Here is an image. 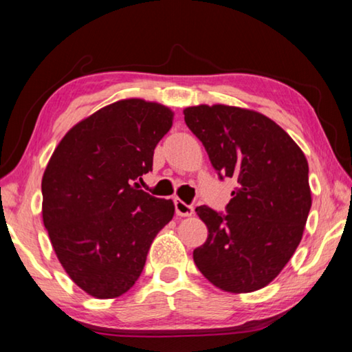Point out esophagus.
Listing matches in <instances>:
<instances>
[{
  "mask_svg": "<svg viewBox=\"0 0 352 352\" xmlns=\"http://www.w3.org/2000/svg\"><path fill=\"white\" fill-rule=\"evenodd\" d=\"M175 212H177V216H192V212H194V206L192 205H188V204H184L183 200H180V199H175Z\"/></svg>",
  "mask_w": 352,
  "mask_h": 352,
  "instance_id": "34e87169",
  "label": "esophagus"
}]
</instances>
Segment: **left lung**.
<instances>
[{"instance_id": "left-lung-1", "label": "left lung", "mask_w": 352, "mask_h": 352, "mask_svg": "<svg viewBox=\"0 0 352 352\" xmlns=\"http://www.w3.org/2000/svg\"><path fill=\"white\" fill-rule=\"evenodd\" d=\"M220 180L234 178L225 211L201 205L208 239L194 262L208 281L231 294L265 287L302 237L312 199L305 153L261 113L228 105L184 110Z\"/></svg>"}]
</instances>
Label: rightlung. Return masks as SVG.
<instances>
[{"label": "right lung", "mask_w": 352, "mask_h": 352, "mask_svg": "<svg viewBox=\"0 0 352 352\" xmlns=\"http://www.w3.org/2000/svg\"><path fill=\"white\" fill-rule=\"evenodd\" d=\"M172 116L142 99L107 105L71 129L46 166L45 228L63 269L91 296L126 294L155 236L174 217V201L136 183L152 170Z\"/></svg>", "instance_id": "right-lung-1"}]
</instances>
